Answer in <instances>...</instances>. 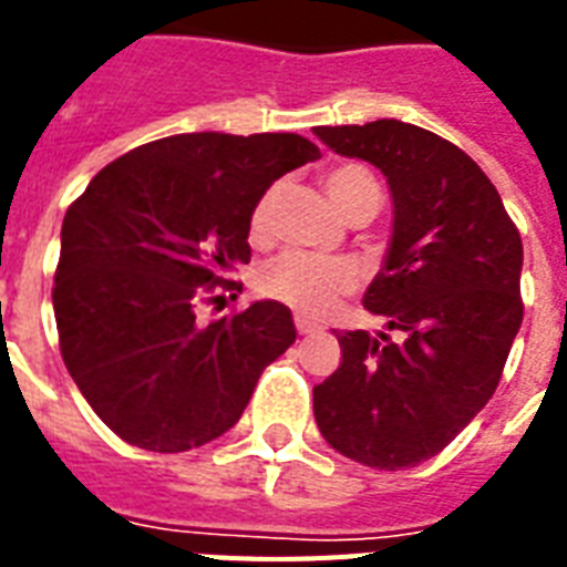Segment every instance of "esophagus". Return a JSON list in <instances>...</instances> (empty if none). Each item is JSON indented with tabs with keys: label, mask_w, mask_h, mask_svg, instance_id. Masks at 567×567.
Here are the masks:
<instances>
[{
	"label": "esophagus",
	"mask_w": 567,
	"mask_h": 567,
	"mask_svg": "<svg viewBox=\"0 0 567 567\" xmlns=\"http://www.w3.org/2000/svg\"><path fill=\"white\" fill-rule=\"evenodd\" d=\"M297 332H300V336H318L320 327H315V323L306 318H297Z\"/></svg>",
	"instance_id": "esophagus-1"
}]
</instances>
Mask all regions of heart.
Returning a JSON list of instances; mask_svg holds the SVG:
<instances>
[{
	"mask_svg": "<svg viewBox=\"0 0 567 567\" xmlns=\"http://www.w3.org/2000/svg\"><path fill=\"white\" fill-rule=\"evenodd\" d=\"M323 188L347 217L373 214L379 199H382L377 176L362 164L329 167L323 173ZM276 199H279V188L274 185L252 205V214H249V238L252 240L270 238ZM355 282H359V270H355L353 261L338 256H315V252H302V249H288L282 256H276L258 274V291L270 300L291 306L293 311H300L306 318L327 315L341 293L353 291Z\"/></svg>",
	"mask_w": 567,
	"mask_h": 567,
	"instance_id": "heart-1",
	"label": "heart"
}]
</instances>
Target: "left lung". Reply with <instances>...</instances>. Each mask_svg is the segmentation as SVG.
Instances as JSON below:
<instances>
[{
	"label": "left lung",
	"mask_w": 567,
	"mask_h": 567,
	"mask_svg": "<svg viewBox=\"0 0 567 567\" xmlns=\"http://www.w3.org/2000/svg\"><path fill=\"white\" fill-rule=\"evenodd\" d=\"M315 135L385 173L394 238L364 309L396 332H338L341 364L315 385V421L347 458L403 471L492 400L524 320V244L492 179L444 137L400 120Z\"/></svg>",
	"instance_id": "obj_1"
}]
</instances>
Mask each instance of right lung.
<instances>
[{
	"mask_svg": "<svg viewBox=\"0 0 567 567\" xmlns=\"http://www.w3.org/2000/svg\"><path fill=\"white\" fill-rule=\"evenodd\" d=\"M320 150L309 137L190 132L102 167L61 226L52 285L66 371L120 439L153 453L231 430L267 364L293 344L291 309L252 302L214 323L199 306L238 291L249 214Z\"/></svg>",
	"mask_w": 567,
	"mask_h": 567,
	"instance_id": "obj_1",
	"label": "right lung"
}]
</instances>
